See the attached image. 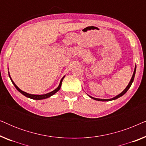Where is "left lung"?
Instances as JSON below:
<instances>
[{
	"label": "left lung",
	"instance_id": "left-lung-1",
	"mask_svg": "<svg viewBox=\"0 0 146 146\" xmlns=\"http://www.w3.org/2000/svg\"><path fill=\"white\" fill-rule=\"evenodd\" d=\"M135 71H136V65H135V68H134V71H133V75H132V77H131V78L130 80V81H129V82L128 84V85L127 86V87L125 88L121 92L120 94H119L118 95H117L116 96L112 98H110V99H100V98H94V97H92L88 95L90 98H91L92 99H94L95 100H97V101H102V102H107V101H111V100H116L118 98L122 96L123 95H124L125 93L127 92V91L128 90L129 88H130L131 84L133 82V80H134V77H135Z\"/></svg>",
	"mask_w": 146,
	"mask_h": 146
}]
</instances>
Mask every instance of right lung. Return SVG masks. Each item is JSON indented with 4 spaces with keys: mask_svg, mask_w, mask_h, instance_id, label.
Returning a JSON list of instances; mask_svg holds the SVG:
<instances>
[{
    "mask_svg": "<svg viewBox=\"0 0 146 146\" xmlns=\"http://www.w3.org/2000/svg\"><path fill=\"white\" fill-rule=\"evenodd\" d=\"M8 70H9V68H8ZM9 76L10 78H11V82H13V85L15 86V88H17V90L19 92H21L23 95L25 96L26 97L29 98H31V99H33V100H44V99L48 98H50V96H53L54 94H55L60 89L61 86H62V82L63 79L64 78V77H65V76H64L62 77V78L61 79L60 82V84H59L58 86L55 90H54L53 91H52V92H49V93L45 94H40V95H39V94H29V93L25 92L23 91V90H22L20 89L18 87L17 85L15 84V83L14 82L13 80H12L11 77V75H10L9 72Z\"/></svg>",
    "mask_w": 146,
    "mask_h": 146,
    "instance_id": "add662e5",
    "label": "right lung"
}]
</instances>
